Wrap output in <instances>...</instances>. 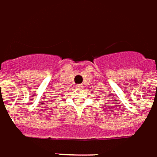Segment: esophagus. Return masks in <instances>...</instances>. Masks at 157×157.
Returning a JSON list of instances; mask_svg holds the SVG:
<instances>
[{
  "label": "esophagus",
  "mask_w": 157,
  "mask_h": 157,
  "mask_svg": "<svg viewBox=\"0 0 157 157\" xmlns=\"http://www.w3.org/2000/svg\"><path fill=\"white\" fill-rule=\"evenodd\" d=\"M76 87L79 88V89H81V88H82V84H78L77 86H76Z\"/></svg>",
  "instance_id": "esophagus-1"
}]
</instances>
